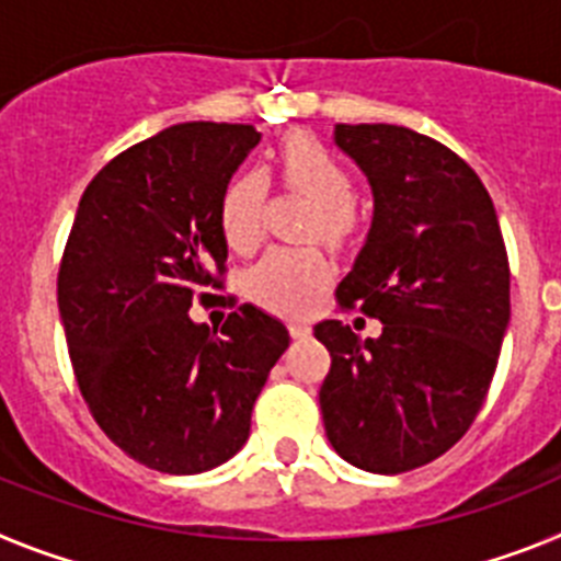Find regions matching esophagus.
Returning a JSON list of instances; mask_svg holds the SVG:
<instances>
[{
	"instance_id": "obj_1",
	"label": "esophagus",
	"mask_w": 561,
	"mask_h": 561,
	"mask_svg": "<svg viewBox=\"0 0 561 561\" xmlns=\"http://www.w3.org/2000/svg\"><path fill=\"white\" fill-rule=\"evenodd\" d=\"M287 330H290V335H294V339H308V335H310V324H308V321H301V319L287 321Z\"/></svg>"
}]
</instances>
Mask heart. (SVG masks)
<instances>
[{"label":"heart","instance_id":"1","mask_svg":"<svg viewBox=\"0 0 561 561\" xmlns=\"http://www.w3.org/2000/svg\"><path fill=\"white\" fill-rule=\"evenodd\" d=\"M282 188L313 199L305 220V237H321L330 245H344L358 231L353 203V174L328 144L313 135H290L274 158ZM267 199V178L256 169H242L220 194L222 240L233 251H251L262 240V214ZM333 279V265L316 245L267 248L248 267V299L274 310L299 316L316 305L321 290Z\"/></svg>","mask_w":561,"mask_h":561}]
</instances>
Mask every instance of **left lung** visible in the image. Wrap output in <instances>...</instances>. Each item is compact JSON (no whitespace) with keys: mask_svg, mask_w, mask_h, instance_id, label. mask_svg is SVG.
Instances as JSON below:
<instances>
[{"mask_svg":"<svg viewBox=\"0 0 561 561\" xmlns=\"http://www.w3.org/2000/svg\"><path fill=\"white\" fill-rule=\"evenodd\" d=\"M335 144L375 197L367 245L335 287L341 310L383 321L378 339L319 321V389L333 449L375 474L437 460L483 409L511 319V267L494 203L466 160L396 124H339Z\"/></svg>","mask_w":561,"mask_h":561,"instance_id":"1","label":"left lung"}]
</instances>
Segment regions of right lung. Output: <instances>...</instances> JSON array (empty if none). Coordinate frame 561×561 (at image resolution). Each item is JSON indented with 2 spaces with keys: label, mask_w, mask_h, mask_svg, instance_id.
Returning a JSON list of instances; mask_svg holds the SVG:
<instances>
[{
  "label": "right lung",
  "mask_w": 561,
  "mask_h": 561,
  "mask_svg": "<svg viewBox=\"0 0 561 561\" xmlns=\"http://www.w3.org/2000/svg\"><path fill=\"white\" fill-rule=\"evenodd\" d=\"M260 133L251 124L169 126L129 146L81 194L61 265L58 313L90 415L118 449L165 474L226 462L285 353V324L226 287L220 194ZM194 300L232 308L220 331Z\"/></svg>",
  "instance_id": "add662e5"
}]
</instances>
